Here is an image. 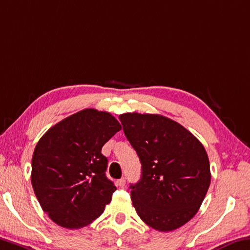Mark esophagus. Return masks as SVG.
I'll return each mask as SVG.
<instances>
[{"mask_svg":"<svg viewBox=\"0 0 250 250\" xmlns=\"http://www.w3.org/2000/svg\"><path fill=\"white\" fill-rule=\"evenodd\" d=\"M118 185L120 186V187H125V178H121L120 180H118Z\"/></svg>","mask_w":250,"mask_h":250,"instance_id":"esophagus-1","label":"esophagus"}]
</instances>
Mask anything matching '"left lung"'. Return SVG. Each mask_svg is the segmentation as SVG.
Wrapping results in <instances>:
<instances>
[{
	"label": "left lung",
	"mask_w": 250,
	"mask_h": 250,
	"mask_svg": "<svg viewBox=\"0 0 250 250\" xmlns=\"http://www.w3.org/2000/svg\"><path fill=\"white\" fill-rule=\"evenodd\" d=\"M119 119L142 165L140 180L130 186L137 213L156 230L181 227L199 210L210 185L204 146L160 114L124 113Z\"/></svg>",
	"instance_id": "left-lung-1"
}]
</instances>
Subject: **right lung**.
Wrapping results in <instances>:
<instances>
[{
  "label": "right lung",
  "instance_id": "1",
  "mask_svg": "<svg viewBox=\"0 0 250 250\" xmlns=\"http://www.w3.org/2000/svg\"><path fill=\"white\" fill-rule=\"evenodd\" d=\"M120 130L109 112L84 109L39 140L31 182L43 211L55 224L79 229L104 212L117 187L105 176L108 159L101 149Z\"/></svg>",
  "mask_w": 250,
  "mask_h": 250
}]
</instances>
